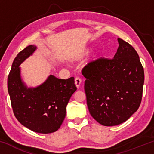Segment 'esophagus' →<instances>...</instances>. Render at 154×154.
<instances>
[{"mask_svg": "<svg viewBox=\"0 0 154 154\" xmlns=\"http://www.w3.org/2000/svg\"><path fill=\"white\" fill-rule=\"evenodd\" d=\"M81 83H82V79H80L79 77H76L75 79V84L76 85V87L77 88H79L80 85H81Z\"/></svg>", "mask_w": 154, "mask_h": 154, "instance_id": "esophagus-1", "label": "esophagus"}]
</instances>
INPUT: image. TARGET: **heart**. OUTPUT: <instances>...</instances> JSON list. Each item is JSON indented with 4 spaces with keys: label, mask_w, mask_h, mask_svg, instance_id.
<instances>
[{
    "label": "heart",
    "mask_w": 154,
    "mask_h": 154,
    "mask_svg": "<svg viewBox=\"0 0 154 154\" xmlns=\"http://www.w3.org/2000/svg\"><path fill=\"white\" fill-rule=\"evenodd\" d=\"M88 53H89V51H86V54H88ZM98 54H99V51H96L95 52V54H94V57H95V58H96V57H97V56H98Z\"/></svg>",
    "instance_id": "heart-1"
}]
</instances>
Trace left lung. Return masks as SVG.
I'll return each mask as SVG.
<instances>
[{"mask_svg": "<svg viewBox=\"0 0 154 154\" xmlns=\"http://www.w3.org/2000/svg\"><path fill=\"white\" fill-rule=\"evenodd\" d=\"M113 59L100 58L82 70L90 113L105 126L128 119L140 105L144 70L136 50L121 38Z\"/></svg>", "mask_w": 154, "mask_h": 154, "instance_id": "1", "label": "left lung"}]
</instances>
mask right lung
<instances>
[{
  "mask_svg": "<svg viewBox=\"0 0 154 154\" xmlns=\"http://www.w3.org/2000/svg\"><path fill=\"white\" fill-rule=\"evenodd\" d=\"M36 49L35 45H29L15 57L7 87L14 113L20 124L35 132L48 134L60 128L77 88L74 77L61 79L52 75L38 86L28 88L21 77L20 66Z\"/></svg>",
  "mask_w": 154,
  "mask_h": 154,
  "instance_id": "1",
  "label": "right lung"
}]
</instances>
